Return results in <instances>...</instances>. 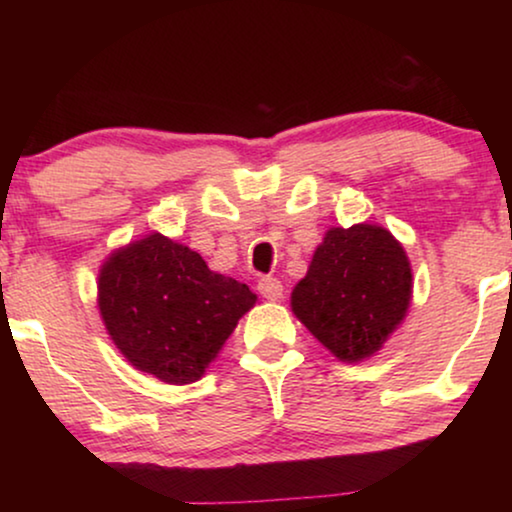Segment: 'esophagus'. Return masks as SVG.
I'll return each instance as SVG.
<instances>
[{
  "label": "esophagus",
  "mask_w": 512,
  "mask_h": 512,
  "mask_svg": "<svg viewBox=\"0 0 512 512\" xmlns=\"http://www.w3.org/2000/svg\"><path fill=\"white\" fill-rule=\"evenodd\" d=\"M258 293L268 300H279L284 296V286L275 277H263L261 282H258Z\"/></svg>",
  "instance_id": "obj_1"
}]
</instances>
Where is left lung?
<instances>
[{
  "mask_svg": "<svg viewBox=\"0 0 512 512\" xmlns=\"http://www.w3.org/2000/svg\"><path fill=\"white\" fill-rule=\"evenodd\" d=\"M412 265L403 244L377 223L328 228L307 275L293 286L291 312L342 363L375 356L403 324Z\"/></svg>",
  "mask_w": 512,
  "mask_h": 512,
  "instance_id": "8db88e82",
  "label": "left lung"
}]
</instances>
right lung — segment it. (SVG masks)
I'll list each match as a JSON object with an SVG mask.
<instances>
[{
    "label": "right lung",
    "instance_id": "obj_1",
    "mask_svg": "<svg viewBox=\"0 0 512 512\" xmlns=\"http://www.w3.org/2000/svg\"><path fill=\"white\" fill-rule=\"evenodd\" d=\"M256 300L247 284L160 233L114 249L97 275V307L118 352L179 387L205 375Z\"/></svg>",
    "mask_w": 512,
    "mask_h": 512
}]
</instances>
